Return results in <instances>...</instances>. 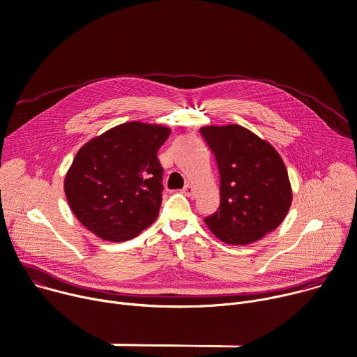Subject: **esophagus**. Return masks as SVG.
Returning <instances> with one entry per match:
<instances>
[{
  "instance_id": "obj_1",
  "label": "esophagus",
  "mask_w": 357,
  "mask_h": 357,
  "mask_svg": "<svg viewBox=\"0 0 357 357\" xmlns=\"http://www.w3.org/2000/svg\"><path fill=\"white\" fill-rule=\"evenodd\" d=\"M182 192L185 193L186 197H190V198H192L193 195H195V188H193L192 185H189V183H188V185L182 189Z\"/></svg>"
}]
</instances>
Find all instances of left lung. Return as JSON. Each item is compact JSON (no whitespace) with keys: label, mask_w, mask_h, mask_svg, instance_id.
Here are the masks:
<instances>
[{"label":"left lung","mask_w":357,"mask_h":357,"mask_svg":"<svg viewBox=\"0 0 357 357\" xmlns=\"http://www.w3.org/2000/svg\"><path fill=\"white\" fill-rule=\"evenodd\" d=\"M220 174L219 211L205 218L211 232L228 245H249L275 231L291 205L287 169L278 151L249 129L202 126Z\"/></svg>","instance_id":"obj_1"}]
</instances>
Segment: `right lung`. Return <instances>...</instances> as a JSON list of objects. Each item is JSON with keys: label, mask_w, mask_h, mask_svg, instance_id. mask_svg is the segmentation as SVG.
I'll use <instances>...</instances> for the list:
<instances>
[{"label": "right lung", "mask_w": 357, "mask_h": 357, "mask_svg": "<svg viewBox=\"0 0 357 357\" xmlns=\"http://www.w3.org/2000/svg\"><path fill=\"white\" fill-rule=\"evenodd\" d=\"M169 135L168 126L132 121L79 148L63 190L88 231L104 241L123 242L156 220L164 189L156 153Z\"/></svg>", "instance_id": "1"}]
</instances>
